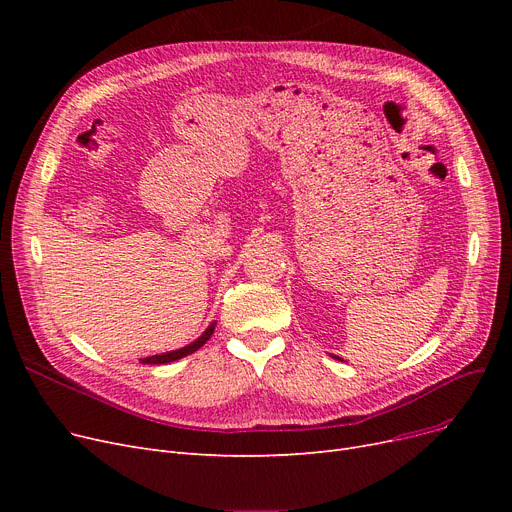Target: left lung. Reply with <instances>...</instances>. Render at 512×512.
<instances>
[{
  "label": "left lung",
  "mask_w": 512,
  "mask_h": 512,
  "mask_svg": "<svg viewBox=\"0 0 512 512\" xmlns=\"http://www.w3.org/2000/svg\"><path fill=\"white\" fill-rule=\"evenodd\" d=\"M336 359H338V357H336ZM340 361H342V359H340Z\"/></svg>",
  "instance_id": "obj_1"
}]
</instances>
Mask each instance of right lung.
I'll use <instances>...</instances> for the list:
<instances>
[{
	"label": "right lung",
	"instance_id": "add662e5",
	"mask_svg": "<svg viewBox=\"0 0 512 512\" xmlns=\"http://www.w3.org/2000/svg\"><path fill=\"white\" fill-rule=\"evenodd\" d=\"M213 330H215V324H211L195 342L186 344V346H182V348H176V351H170V353H161V355L145 357V359H141V363H145V365H166V363L178 361V359H182V357H186V355H193L195 351H199V348L211 338Z\"/></svg>",
	"mask_w": 512,
	"mask_h": 512
}]
</instances>
